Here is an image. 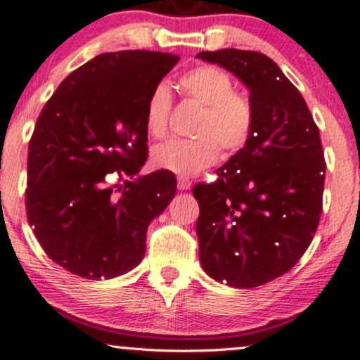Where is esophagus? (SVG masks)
I'll return each mask as SVG.
<instances>
[{
  "mask_svg": "<svg viewBox=\"0 0 360 360\" xmlns=\"http://www.w3.org/2000/svg\"><path fill=\"white\" fill-rule=\"evenodd\" d=\"M189 188H191V179L189 177H177V189L179 191H188Z\"/></svg>",
  "mask_w": 360,
  "mask_h": 360,
  "instance_id": "34e87169",
  "label": "esophagus"
}]
</instances>
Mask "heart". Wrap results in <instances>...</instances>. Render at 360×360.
<instances>
[{"label": "heart", "instance_id": "1", "mask_svg": "<svg viewBox=\"0 0 360 360\" xmlns=\"http://www.w3.org/2000/svg\"><path fill=\"white\" fill-rule=\"evenodd\" d=\"M181 86L193 101L205 106L194 125V139H171L152 148V164L181 176H193L213 166L220 148L233 154L249 142L254 130V108L250 101L233 91V81L223 69L200 65L181 77ZM171 93L166 84H157L147 100L146 128L160 139L167 131Z\"/></svg>", "mask_w": 360, "mask_h": 360}]
</instances>
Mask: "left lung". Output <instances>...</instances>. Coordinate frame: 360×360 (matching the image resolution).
Masks as SVG:
<instances>
[{
	"label": "left lung",
	"mask_w": 360,
	"mask_h": 360,
	"mask_svg": "<svg viewBox=\"0 0 360 360\" xmlns=\"http://www.w3.org/2000/svg\"><path fill=\"white\" fill-rule=\"evenodd\" d=\"M196 57L243 82L254 108L249 142L218 169L217 183L193 188L201 267L226 286H262L286 274L316 232L326 169L320 131L267 56L221 49Z\"/></svg>",
	"instance_id": "1"
}]
</instances>
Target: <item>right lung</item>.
Instances as JSON below:
<instances>
[{
    "instance_id": "1",
    "label": "right lung",
    "mask_w": 360,
    "mask_h": 360,
    "mask_svg": "<svg viewBox=\"0 0 360 360\" xmlns=\"http://www.w3.org/2000/svg\"><path fill=\"white\" fill-rule=\"evenodd\" d=\"M177 60L167 52L101 53L60 82L37 120L28 223L45 254L79 278L135 269L148 225L174 198L172 172H139L147 160V100ZM113 174L131 181L110 185Z\"/></svg>"
}]
</instances>
